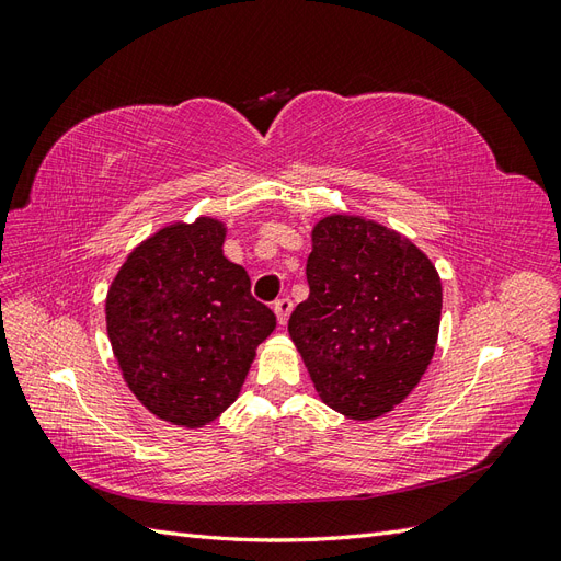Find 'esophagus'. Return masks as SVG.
<instances>
[{"instance_id": "1", "label": "esophagus", "mask_w": 561, "mask_h": 561, "mask_svg": "<svg viewBox=\"0 0 561 561\" xmlns=\"http://www.w3.org/2000/svg\"><path fill=\"white\" fill-rule=\"evenodd\" d=\"M274 311H276V318H278L280 325H285L287 318H290V313H293V301L287 299V297L276 299V301H274Z\"/></svg>"}]
</instances>
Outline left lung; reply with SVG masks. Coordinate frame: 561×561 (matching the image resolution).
<instances>
[{
	"label": "left lung",
	"instance_id": "obj_1",
	"mask_svg": "<svg viewBox=\"0 0 561 561\" xmlns=\"http://www.w3.org/2000/svg\"><path fill=\"white\" fill-rule=\"evenodd\" d=\"M309 297L287 332L316 393L334 412L375 421L412 393L433 360L443 283L407 236L334 213L311 231Z\"/></svg>",
	"mask_w": 561,
	"mask_h": 561
}]
</instances>
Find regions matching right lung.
I'll use <instances>...</instances> for the list:
<instances>
[{
	"label": "right lung",
	"instance_id": "obj_1",
	"mask_svg": "<svg viewBox=\"0 0 561 561\" xmlns=\"http://www.w3.org/2000/svg\"><path fill=\"white\" fill-rule=\"evenodd\" d=\"M217 217L173 222L135 248L107 290V336L124 381L147 410L203 428L239 398L276 316L225 257Z\"/></svg>",
	"mask_w": 561,
	"mask_h": 561
}]
</instances>
